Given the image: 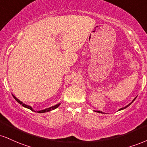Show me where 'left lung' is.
<instances>
[{
    "instance_id": "left-lung-1",
    "label": "left lung",
    "mask_w": 147,
    "mask_h": 147,
    "mask_svg": "<svg viewBox=\"0 0 147 147\" xmlns=\"http://www.w3.org/2000/svg\"><path fill=\"white\" fill-rule=\"evenodd\" d=\"M136 97H137V96H136ZM136 98H134V99L133 100H132V101H131V102H130V103H129V104H128V105H127V106H125V107H122V108H121V109H118V111H121V110H122V109H125V108H127V107H129V105H131V103H132V102H133L134 101V100H135V99H136ZM96 112H98V113H103V112H100V111H96Z\"/></svg>"
}]
</instances>
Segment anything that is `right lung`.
I'll return each mask as SVG.
<instances>
[{
    "label": "right lung",
    "instance_id": "1",
    "mask_svg": "<svg viewBox=\"0 0 147 147\" xmlns=\"http://www.w3.org/2000/svg\"><path fill=\"white\" fill-rule=\"evenodd\" d=\"M12 95H13V94H12ZM13 98H15V100H16V101H17L18 102L19 104H20L21 105L23 106V107H26V108H28V109H31V111H33V112H38V113H45V112H50V111H52V110H53V109H55L57 108V107H59V106L60 105V104H61V103H60V102H59V103L57 104V105H54V106H52V107H49V108H46V109H42V110H40V111H35V110H33V109L32 107H31L30 105H26V104H24V102H22V101H20V100H19L18 98H17L16 97L14 96V95H13Z\"/></svg>",
    "mask_w": 147,
    "mask_h": 147
}]
</instances>
